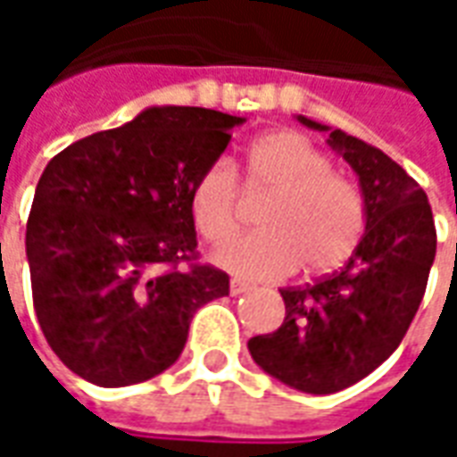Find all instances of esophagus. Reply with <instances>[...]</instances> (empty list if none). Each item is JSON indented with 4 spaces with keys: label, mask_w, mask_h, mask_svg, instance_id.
<instances>
[{
    "label": "esophagus",
    "mask_w": 457,
    "mask_h": 457,
    "mask_svg": "<svg viewBox=\"0 0 457 457\" xmlns=\"http://www.w3.org/2000/svg\"><path fill=\"white\" fill-rule=\"evenodd\" d=\"M245 291H249V284L239 281V278H232V281H229V294H232V296H239V294H245Z\"/></svg>",
    "instance_id": "esophagus-1"
}]
</instances>
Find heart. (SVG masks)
<instances>
[{"label":"heart","instance_id":"obj_1","mask_svg":"<svg viewBox=\"0 0 457 457\" xmlns=\"http://www.w3.org/2000/svg\"><path fill=\"white\" fill-rule=\"evenodd\" d=\"M245 188L269 193L259 210V232L232 239L210 259L232 277L277 281L303 262L308 274L345 264L364 232V203L350 180L296 131L257 139L245 156ZM237 180L228 161L200 173L190 193V212L200 237L222 242L237 229Z\"/></svg>","mask_w":457,"mask_h":457}]
</instances>
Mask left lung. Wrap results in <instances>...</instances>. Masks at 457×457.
<instances>
[{"label":"left lung","instance_id":"left-lung-1","mask_svg":"<svg viewBox=\"0 0 457 457\" xmlns=\"http://www.w3.org/2000/svg\"><path fill=\"white\" fill-rule=\"evenodd\" d=\"M296 120L328 131V146L354 170L364 235L330 277L281 288L284 323L247 347L264 372L291 389L333 394L374 372L403 340L436 259V225L421 186L384 151L303 114Z\"/></svg>","mask_w":457,"mask_h":457}]
</instances>
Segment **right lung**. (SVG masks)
<instances>
[{
    "instance_id": "obj_1",
    "label": "right lung",
    "mask_w": 457,
    "mask_h": 457,
    "mask_svg": "<svg viewBox=\"0 0 457 457\" xmlns=\"http://www.w3.org/2000/svg\"><path fill=\"white\" fill-rule=\"evenodd\" d=\"M242 121L203 107H149L48 161L26 222V259L38 326L78 377L97 386L156 377L183 353L195 311L229 294L225 271L193 264L190 193Z\"/></svg>"
}]
</instances>
